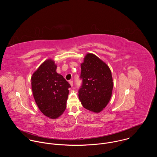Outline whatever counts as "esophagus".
Segmentation results:
<instances>
[{
    "label": "esophagus",
    "mask_w": 157,
    "mask_h": 157,
    "mask_svg": "<svg viewBox=\"0 0 157 157\" xmlns=\"http://www.w3.org/2000/svg\"><path fill=\"white\" fill-rule=\"evenodd\" d=\"M69 84H70V85H71V86H73V81L69 80Z\"/></svg>",
    "instance_id": "1"
}]
</instances>
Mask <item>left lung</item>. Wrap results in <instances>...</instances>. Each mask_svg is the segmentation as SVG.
I'll list each match as a JSON object with an SVG mask.
<instances>
[{
  "instance_id": "left-lung-1",
  "label": "left lung",
  "mask_w": 157,
  "mask_h": 157,
  "mask_svg": "<svg viewBox=\"0 0 157 157\" xmlns=\"http://www.w3.org/2000/svg\"><path fill=\"white\" fill-rule=\"evenodd\" d=\"M82 85L78 98L83 106L90 111L99 113L108 104L113 82L110 68L95 55L88 53L81 63Z\"/></svg>"
}]
</instances>
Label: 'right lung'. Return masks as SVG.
Segmentation results:
<instances>
[{
	"instance_id": "add662e5",
	"label": "right lung",
	"mask_w": 157,
	"mask_h": 157,
	"mask_svg": "<svg viewBox=\"0 0 157 157\" xmlns=\"http://www.w3.org/2000/svg\"><path fill=\"white\" fill-rule=\"evenodd\" d=\"M55 62L47 59L33 74L31 89L35 101L45 116L56 119L65 111L70 85L56 72Z\"/></svg>"
}]
</instances>
